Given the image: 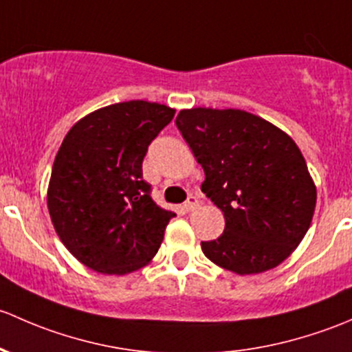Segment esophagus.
<instances>
[{
    "label": "esophagus",
    "mask_w": 352,
    "mask_h": 352,
    "mask_svg": "<svg viewBox=\"0 0 352 352\" xmlns=\"http://www.w3.org/2000/svg\"><path fill=\"white\" fill-rule=\"evenodd\" d=\"M198 206H200V201H198V198L197 197H190L186 200V203L183 205V208L186 210V212H193V210L198 208Z\"/></svg>",
    "instance_id": "esophagus-1"
}]
</instances>
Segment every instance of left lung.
<instances>
[{"label":"left lung","mask_w":352,"mask_h":352,"mask_svg":"<svg viewBox=\"0 0 352 352\" xmlns=\"http://www.w3.org/2000/svg\"><path fill=\"white\" fill-rule=\"evenodd\" d=\"M176 125L205 171L201 191L223 213L226 230L203 254L235 274L273 270L311 223L317 188L295 140L244 110H181Z\"/></svg>","instance_id":"8db88e82"}]
</instances>
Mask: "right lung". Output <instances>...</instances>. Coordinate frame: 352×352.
I'll use <instances>...</instances> for the list:
<instances>
[{
	"mask_svg": "<svg viewBox=\"0 0 352 352\" xmlns=\"http://www.w3.org/2000/svg\"><path fill=\"white\" fill-rule=\"evenodd\" d=\"M175 111L144 100L108 104L76 122L64 137L47 206L63 244L89 270L129 274L157 254L176 213L152 200L142 161Z\"/></svg>",
	"mask_w": 352,
	"mask_h": 352,
	"instance_id": "add662e5",
	"label": "right lung"
}]
</instances>
